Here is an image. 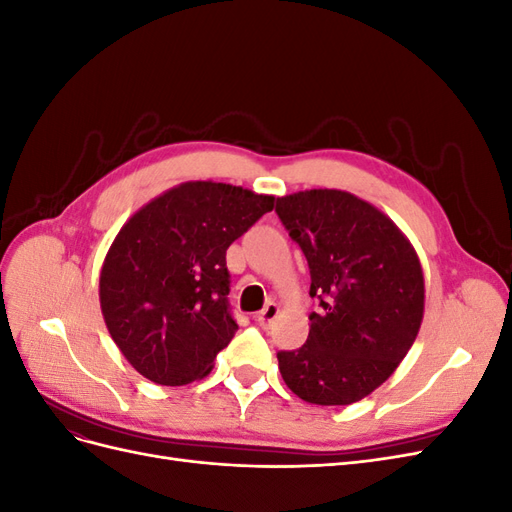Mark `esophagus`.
Instances as JSON below:
<instances>
[{"label": "esophagus", "instance_id": "obj_1", "mask_svg": "<svg viewBox=\"0 0 512 512\" xmlns=\"http://www.w3.org/2000/svg\"><path fill=\"white\" fill-rule=\"evenodd\" d=\"M277 314H280V305L267 303V305H265V309H262V312H258V314H256V322L260 324L262 329H269L271 324H273V320L277 318Z\"/></svg>", "mask_w": 512, "mask_h": 512}]
</instances>
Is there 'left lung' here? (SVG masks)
Masks as SVG:
<instances>
[{
    "label": "left lung",
    "instance_id": "1",
    "mask_svg": "<svg viewBox=\"0 0 512 512\" xmlns=\"http://www.w3.org/2000/svg\"><path fill=\"white\" fill-rule=\"evenodd\" d=\"M275 211L301 245L322 307L309 314L307 342L277 352L282 378L307 404H354L389 380L421 329V260L389 215L350 192L288 194Z\"/></svg>",
    "mask_w": 512,
    "mask_h": 512
}]
</instances>
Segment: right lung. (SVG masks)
Returning <instances> with one entry per match:
<instances>
[{
	"instance_id": "right-lung-1",
	"label": "right lung",
	"mask_w": 512,
	"mask_h": 512,
	"mask_svg": "<svg viewBox=\"0 0 512 512\" xmlns=\"http://www.w3.org/2000/svg\"><path fill=\"white\" fill-rule=\"evenodd\" d=\"M275 205L241 185L185 181L121 226L100 271L113 342L147 380L205 378L237 333L228 309L226 250Z\"/></svg>"
}]
</instances>
